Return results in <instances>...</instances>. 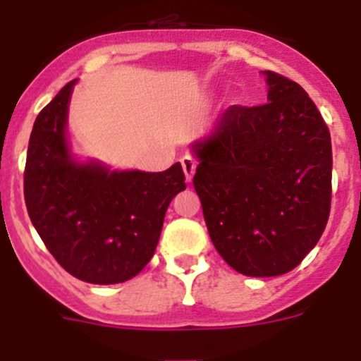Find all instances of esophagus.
Wrapping results in <instances>:
<instances>
[{
	"label": "esophagus",
	"instance_id": "esophagus-1",
	"mask_svg": "<svg viewBox=\"0 0 361 361\" xmlns=\"http://www.w3.org/2000/svg\"><path fill=\"white\" fill-rule=\"evenodd\" d=\"M181 162V167H183V173H185V178H187V181H192V178H194V173H195V160L192 159V157H183V159L180 160Z\"/></svg>",
	"mask_w": 361,
	"mask_h": 361
}]
</instances>
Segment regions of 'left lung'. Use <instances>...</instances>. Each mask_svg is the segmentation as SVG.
<instances>
[{"label": "left lung", "instance_id": "obj_1", "mask_svg": "<svg viewBox=\"0 0 361 361\" xmlns=\"http://www.w3.org/2000/svg\"><path fill=\"white\" fill-rule=\"evenodd\" d=\"M268 104L231 106L194 145V188L224 261L247 277L291 271L316 247L331 206V139L295 80L266 70Z\"/></svg>", "mask_w": 361, "mask_h": 361}]
</instances>
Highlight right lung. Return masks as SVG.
<instances>
[{
	"mask_svg": "<svg viewBox=\"0 0 361 361\" xmlns=\"http://www.w3.org/2000/svg\"><path fill=\"white\" fill-rule=\"evenodd\" d=\"M70 80L40 111L24 169L27 215L52 257L90 284H118L155 254L173 197L187 188L180 162L162 173L80 164L66 145Z\"/></svg>",
	"mask_w": 361,
	"mask_h": 361,
	"instance_id": "1",
	"label": "right lung"
}]
</instances>
